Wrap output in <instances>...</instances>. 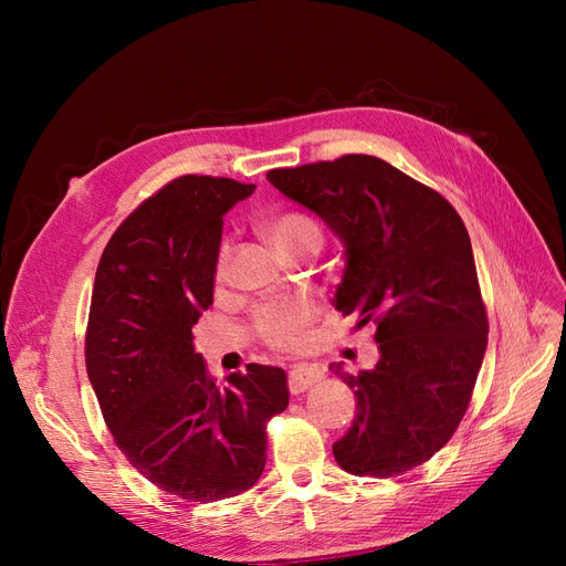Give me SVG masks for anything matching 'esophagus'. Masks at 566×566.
I'll list each match as a JSON object with an SVG mask.
<instances>
[{"label":"esophagus","instance_id":"obj_1","mask_svg":"<svg viewBox=\"0 0 566 566\" xmlns=\"http://www.w3.org/2000/svg\"><path fill=\"white\" fill-rule=\"evenodd\" d=\"M323 380V373L314 366H297L287 373V389L290 394H302L306 389H312Z\"/></svg>","mask_w":566,"mask_h":566}]
</instances>
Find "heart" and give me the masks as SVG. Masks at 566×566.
Masks as SVG:
<instances>
[{
  "label": "heart",
  "instance_id": "b5f03b06",
  "mask_svg": "<svg viewBox=\"0 0 566 566\" xmlns=\"http://www.w3.org/2000/svg\"><path fill=\"white\" fill-rule=\"evenodd\" d=\"M262 235L276 248L285 260L306 250H321L323 229L318 221L302 210H285L269 217L260 224ZM229 252L221 248L217 254L214 276L221 281L227 276ZM318 316V306L310 297H285L256 306L250 328L254 337L276 352H302L312 339V328Z\"/></svg>",
  "mask_w": 566,
  "mask_h": 566
}]
</instances>
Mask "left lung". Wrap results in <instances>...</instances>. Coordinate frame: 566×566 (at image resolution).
<instances>
[{
	"label": "left lung",
	"mask_w": 566,
	"mask_h": 566,
	"mask_svg": "<svg viewBox=\"0 0 566 566\" xmlns=\"http://www.w3.org/2000/svg\"><path fill=\"white\" fill-rule=\"evenodd\" d=\"M266 179L345 243L335 310L375 323L380 361L345 373L356 418L335 441L356 476H399L430 460L470 406L489 335L472 243L453 205L389 163L349 153Z\"/></svg>",
	"instance_id": "1"
}]
</instances>
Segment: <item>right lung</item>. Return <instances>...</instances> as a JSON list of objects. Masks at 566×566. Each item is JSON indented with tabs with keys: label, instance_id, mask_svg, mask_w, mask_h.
I'll return each instance as SVG.
<instances>
[{
	"label": "right lung",
	"instance_id": "add662e5",
	"mask_svg": "<svg viewBox=\"0 0 566 566\" xmlns=\"http://www.w3.org/2000/svg\"><path fill=\"white\" fill-rule=\"evenodd\" d=\"M254 184L184 175L115 229L96 269L84 361L117 449L150 484L193 503L248 491L266 422L287 408L283 368L217 385L191 328L212 304L224 214Z\"/></svg>",
	"mask_w": 566,
	"mask_h": 566
}]
</instances>
